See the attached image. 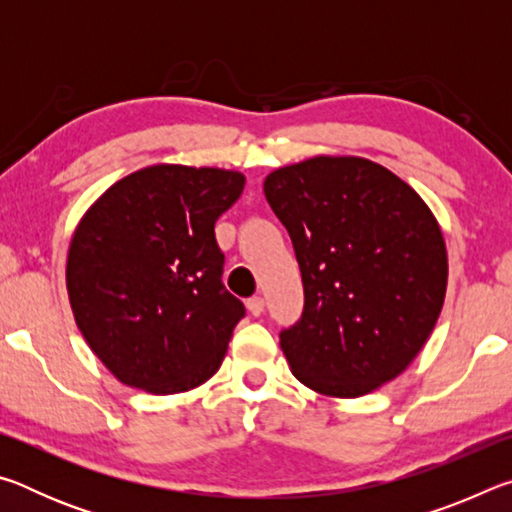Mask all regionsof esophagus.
Here are the masks:
<instances>
[{
	"label": "esophagus",
	"mask_w": 512,
	"mask_h": 512,
	"mask_svg": "<svg viewBox=\"0 0 512 512\" xmlns=\"http://www.w3.org/2000/svg\"><path fill=\"white\" fill-rule=\"evenodd\" d=\"M246 307H248V311L253 316H259L264 311V298L262 296H253V298H248V302H246Z\"/></svg>",
	"instance_id": "esophagus-1"
}]
</instances>
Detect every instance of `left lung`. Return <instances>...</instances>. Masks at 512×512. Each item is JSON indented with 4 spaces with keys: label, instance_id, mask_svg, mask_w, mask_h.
Here are the masks:
<instances>
[{
    "label": "left lung",
    "instance_id": "obj_1",
    "mask_svg": "<svg viewBox=\"0 0 512 512\" xmlns=\"http://www.w3.org/2000/svg\"><path fill=\"white\" fill-rule=\"evenodd\" d=\"M264 194L300 264L305 309L280 332L302 384L359 397L427 343L447 289V250L422 198L363 158H311L268 173Z\"/></svg>",
    "mask_w": 512,
    "mask_h": 512
}]
</instances>
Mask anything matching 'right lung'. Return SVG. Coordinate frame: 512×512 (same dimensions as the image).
Here are the masks:
<instances>
[{"mask_svg":"<svg viewBox=\"0 0 512 512\" xmlns=\"http://www.w3.org/2000/svg\"><path fill=\"white\" fill-rule=\"evenodd\" d=\"M244 183L237 171L155 164L112 185L76 228V325L126 386L183 393L219 370L246 307L223 287L214 223Z\"/></svg>","mask_w":512,"mask_h":512,"instance_id":"1","label":"right lung"}]
</instances>
